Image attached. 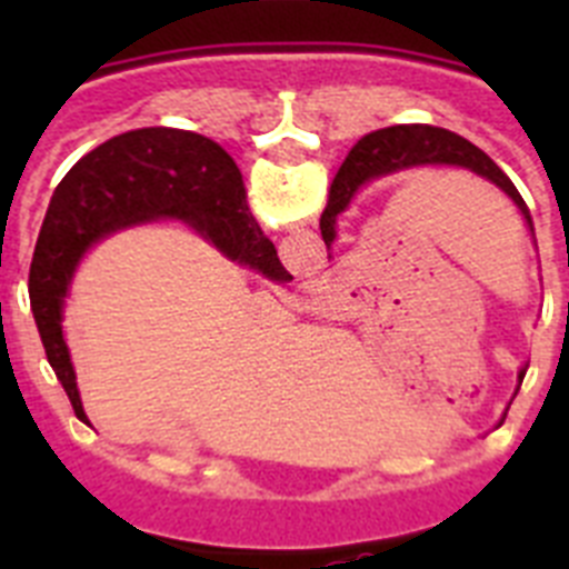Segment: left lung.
<instances>
[{
    "instance_id": "left-lung-1",
    "label": "left lung",
    "mask_w": 569,
    "mask_h": 569,
    "mask_svg": "<svg viewBox=\"0 0 569 569\" xmlns=\"http://www.w3.org/2000/svg\"><path fill=\"white\" fill-rule=\"evenodd\" d=\"M419 164H453V168L472 170L476 176L492 182L499 190H505L512 199V204L521 210L527 228L532 230V216L527 210L525 199L516 190V184L507 179L505 170L492 162L485 150H479L472 142L461 139L459 133H450L445 128H430V124H396V128H381L373 133L361 136L353 150L347 153L341 162L339 173H336L333 184H330V199L328 208L321 213V239L325 244H333L336 239V219L341 210L350 204L356 190L365 182L376 179V176L396 173V170L419 168ZM527 370H521L519 381L525 379Z\"/></svg>"
}]
</instances>
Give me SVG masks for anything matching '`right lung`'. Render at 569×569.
<instances>
[{
  "label": "right lung",
  "instance_id": "add662e5",
  "mask_svg": "<svg viewBox=\"0 0 569 569\" xmlns=\"http://www.w3.org/2000/svg\"><path fill=\"white\" fill-rule=\"evenodd\" d=\"M162 216L184 219L224 256L268 279H293L250 213L239 168L213 139L190 130L142 128L90 150L50 199L28 279L44 353L82 421L88 416L62 336V305L73 270L93 241Z\"/></svg>",
  "mask_w": 569,
  "mask_h": 569
}]
</instances>
